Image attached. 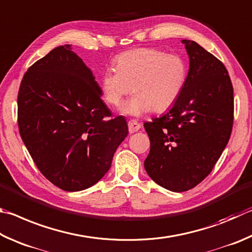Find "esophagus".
<instances>
[{
	"label": "esophagus",
	"mask_w": 252,
	"mask_h": 252,
	"mask_svg": "<svg viewBox=\"0 0 252 252\" xmlns=\"http://www.w3.org/2000/svg\"><path fill=\"white\" fill-rule=\"evenodd\" d=\"M140 128H142V125L139 123L135 122V121H129L128 122V130L130 134H134L136 131H138Z\"/></svg>",
	"instance_id": "esophagus-1"
}]
</instances>
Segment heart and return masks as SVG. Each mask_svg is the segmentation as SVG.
<instances>
[{
  "instance_id": "obj_1",
  "label": "heart",
  "mask_w": 252,
  "mask_h": 252,
  "mask_svg": "<svg viewBox=\"0 0 252 252\" xmlns=\"http://www.w3.org/2000/svg\"><path fill=\"white\" fill-rule=\"evenodd\" d=\"M188 72L187 62L180 55L156 48H136L115 57L114 69L101 75L100 88L106 103L114 107L133 90L135 95L123 106L125 114L164 113L182 96Z\"/></svg>"
}]
</instances>
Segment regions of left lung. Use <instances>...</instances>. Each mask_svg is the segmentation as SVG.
Wrapping results in <instances>:
<instances>
[{"mask_svg":"<svg viewBox=\"0 0 252 252\" xmlns=\"http://www.w3.org/2000/svg\"><path fill=\"white\" fill-rule=\"evenodd\" d=\"M190 61L182 96L161 117L144 124L151 140L145 169L175 192L200 184L221 156L233 125V87L221 61L183 39Z\"/></svg>","mask_w":252,"mask_h":252,"instance_id":"obj_1","label":"left lung"}]
</instances>
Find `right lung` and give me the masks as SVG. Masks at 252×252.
I'll return each instance as SVG.
<instances>
[{
	"instance_id": "right-lung-1",
	"label": "right lung",
	"mask_w": 252,
	"mask_h": 252,
	"mask_svg": "<svg viewBox=\"0 0 252 252\" xmlns=\"http://www.w3.org/2000/svg\"><path fill=\"white\" fill-rule=\"evenodd\" d=\"M91 69L70 45L35 62L17 94V125L35 165L66 191L93 186L107 173L127 135L126 119L113 118Z\"/></svg>"
}]
</instances>
